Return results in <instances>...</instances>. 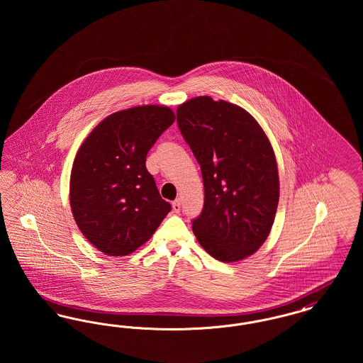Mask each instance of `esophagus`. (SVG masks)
<instances>
[{
  "mask_svg": "<svg viewBox=\"0 0 363 363\" xmlns=\"http://www.w3.org/2000/svg\"><path fill=\"white\" fill-rule=\"evenodd\" d=\"M173 211L175 213H178L179 211H181V200L179 199H177V200H174L173 201Z\"/></svg>",
  "mask_w": 363,
  "mask_h": 363,
  "instance_id": "34e87169",
  "label": "esophagus"
}]
</instances>
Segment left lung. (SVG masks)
<instances>
[{"mask_svg":"<svg viewBox=\"0 0 363 363\" xmlns=\"http://www.w3.org/2000/svg\"><path fill=\"white\" fill-rule=\"evenodd\" d=\"M177 123L204 182V207L191 222L197 241L219 261L246 259L269 235L279 203L269 140L247 111L211 96L181 104Z\"/></svg>","mask_w":363,"mask_h":363,"instance_id":"1","label":"left lung"}]
</instances>
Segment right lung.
Instances as JSON below:
<instances>
[{"label":"right lung","mask_w":363,"mask_h":363,"mask_svg":"<svg viewBox=\"0 0 363 363\" xmlns=\"http://www.w3.org/2000/svg\"><path fill=\"white\" fill-rule=\"evenodd\" d=\"M174 120L169 107L154 104L114 113L89 133L74 157L69 190L73 218L104 255H130L172 211L145 159Z\"/></svg>","instance_id":"obj_1"}]
</instances>
